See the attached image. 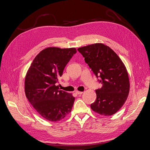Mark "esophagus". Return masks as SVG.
Returning <instances> with one entry per match:
<instances>
[{
	"mask_svg": "<svg viewBox=\"0 0 150 150\" xmlns=\"http://www.w3.org/2000/svg\"><path fill=\"white\" fill-rule=\"evenodd\" d=\"M76 94H83V92L79 91H76Z\"/></svg>",
	"mask_w": 150,
	"mask_h": 150,
	"instance_id": "1",
	"label": "esophagus"
}]
</instances>
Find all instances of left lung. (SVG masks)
I'll return each mask as SVG.
<instances>
[{
    "instance_id": "1",
    "label": "left lung",
    "mask_w": 150,
    "mask_h": 150,
    "mask_svg": "<svg viewBox=\"0 0 150 150\" xmlns=\"http://www.w3.org/2000/svg\"><path fill=\"white\" fill-rule=\"evenodd\" d=\"M78 51L102 84L96 90V99L91 108L101 115H114L123 105L129 91L128 74L123 62L114 51L101 43L79 47Z\"/></svg>"
}]
</instances>
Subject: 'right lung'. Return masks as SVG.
<instances>
[{
    "mask_svg": "<svg viewBox=\"0 0 150 150\" xmlns=\"http://www.w3.org/2000/svg\"><path fill=\"white\" fill-rule=\"evenodd\" d=\"M76 52L75 48L45 49L34 58L26 74V97L39 114L47 120L60 121L71 111L74 97L59 90L56 84Z\"/></svg>",
    "mask_w": 150,
    "mask_h": 150,
    "instance_id": "1",
    "label": "right lung"
}]
</instances>
